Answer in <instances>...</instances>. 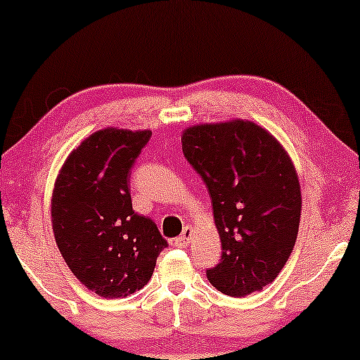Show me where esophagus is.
Masks as SVG:
<instances>
[{"label":"esophagus","mask_w":360,"mask_h":360,"mask_svg":"<svg viewBox=\"0 0 360 360\" xmlns=\"http://www.w3.org/2000/svg\"><path fill=\"white\" fill-rule=\"evenodd\" d=\"M193 233H194L193 226H186V229L183 230V233H181L177 238H174V245L181 247V249H186V247L189 245V242H191Z\"/></svg>","instance_id":"34e87169"}]
</instances>
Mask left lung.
<instances>
[{
	"instance_id": "obj_1",
	"label": "left lung",
	"mask_w": 360,
	"mask_h": 360,
	"mask_svg": "<svg viewBox=\"0 0 360 360\" xmlns=\"http://www.w3.org/2000/svg\"><path fill=\"white\" fill-rule=\"evenodd\" d=\"M181 142L208 188L221 240V260L206 271L208 281L232 298L260 291L278 278L298 237L303 201L295 162L250 120L198 123Z\"/></svg>"
}]
</instances>
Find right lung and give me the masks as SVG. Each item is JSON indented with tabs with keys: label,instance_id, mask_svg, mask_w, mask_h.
Listing matches in <instances>:
<instances>
[{
	"label": "right lung",
	"instance_id": "1",
	"mask_svg": "<svg viewBox=\"0 0 360 360\" xmlns=\"http://www.w3.org/2000/svg\"><path fill=\"white\" fill-rule=\"evenodd\" d=\"M150 130L106 127L77 146L53 184L56 243L72 274L103 298H125L152 278L167 247L150 218L131 208L130 169Z\"/></svg>",
	"mask_w": 360,
	"mask_h": 360
}]
</instances>
